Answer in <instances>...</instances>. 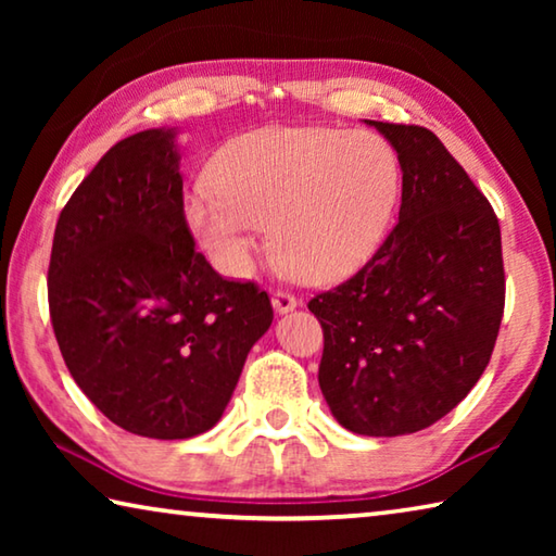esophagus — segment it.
Instances as JSON below:
<instances>
[{
    "label": "esophagus",
    "mask_w": 556,
    "mask_h": 556,
    "mask_svg": "<svg viewBox=\"0 0 556 556\" xmlns=\"http://www.w3.org/2000/svg\"><path fill=\"white\" fill-rule=\"evenodd\" d=\"M296 296L291 294V291H287V289H277L275 294H271V306L277 308L279 314H287V312H291V308H296Z\"/></svg>",
    "instance_id": "1"
}]
</instances>
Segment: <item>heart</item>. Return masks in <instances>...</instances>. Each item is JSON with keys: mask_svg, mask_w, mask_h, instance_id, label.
<instances>
[{"mask_svg": "<svg viewBox=\"0 0 556 556\" xmlns=\"http://www.w3.org/2000/svg\"><path fill=\"white\" fill-rule=\"evenodd\" d=\"M213 181L188 195L184 215L225 275H248L269 225L281 265L328 285L378 252L402 174L392 147L370 131L262 127L220 149Z\"/></svg>", "mask_w": 556, "mask_h": 556, "instance_id": "obj_1", "label": "heart"}]
</instances>
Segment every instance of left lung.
<instances>
[{
  "label": "left lung",
  "instance_id": "left-lung-1",
  "mask_svg": "<svg viewBox=\"0 0 556 556\" xmlns=\"http://www.w3.org/2000/svg\"><path fill=\"white\" fill-rule=\"evenodd\" d=\"M397 149L400 220L341 285L308 301L324 328L318 384L365 437L427 429L491 363L505 308L501 225L434 131L375 122Z\"/></svg>",
  "mask_w": 556,
  "mask_h": 556
}]
</instances>
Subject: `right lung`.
Returning a JSON list of instances; mask_svg holds the SVG:
<instances>
[{"label": "right lung", "mask_w": 556, "mask_h": 556, "mask_svg": "<svg viewBox=\"0 0 556 556\" xmlns=\"http://www.w3.org/2000/svg\"><path fill=\"white\" fill-rule=\"evenodd\" d=\"M49 312L65 368L112 425L191 439L218 425L275 312L195 250L172 129L122 139L55 223Z\"/></svg>", "instance_id": "right-lung-1"}]
</instances>
